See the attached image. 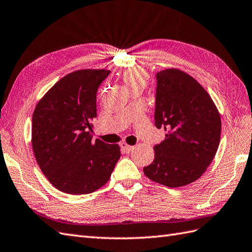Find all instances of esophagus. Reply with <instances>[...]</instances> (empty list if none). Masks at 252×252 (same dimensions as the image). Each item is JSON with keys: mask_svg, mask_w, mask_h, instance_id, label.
<instances>
[{"mask_svg": "<svg viewBox=\"0 0 252 252\" xmlns=\"http://www.w3.org/2000/svg\"><path fill=\"white\" fill-rule=\"evenodd\" d=\"M121 151L124 154H130L131 151H132V149L134 148V146H131V145H128V144H126V142H122L121 143Z\"/></svg>", "mask_w": 252, "mask_h": 252, "instance_id": "obj_1", "label": "esophagus"}]
</instances>
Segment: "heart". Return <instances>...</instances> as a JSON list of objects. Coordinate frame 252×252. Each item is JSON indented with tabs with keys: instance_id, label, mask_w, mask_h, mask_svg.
<instances>
[{
	"instance_id": "1",
	"label": "heart",
	"mask_w": 252,
	"mask_h": 252,
	"mask_svg": "<svg viewBox=\"0 0 252 252\" xmlns=\"http://www.w3.org/2000/svg\"><path fill=\"white\" fill-rule=\"evenodd\" d=\"M122 79L130 90L135 89L137 87H145L148 83V73L143 67H133L126 69L121 75Z\"/></svg>"
}]
</instances>
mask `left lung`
Listing matches in <instances>:
<instances>
[{
  "label": "left lung",
  "instance_id": "8db88e82",
  "mask_svg": "<svg viewBox=\"0 0 252 252\" xmlns=\"http://www.w3.org/2000/svg\"><path fill=\"white\" fill-rule=\"evenodd\" d=\"M155 125L167 133L156 145L155 159L144 174L158 184L178 188L205 173L218 150L221 118L197 80L178 68L157 73Z\"/></svg>",
  "mask_w": 252,
  "mask_h": 252
}]
</instances>
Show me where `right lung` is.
I'll use <instances>...</instances> for the list:
<instances>
[{
	"mask_svg": "<svg viewBox=\"0 0 252 252\" xmlns=\"http://www.w3.org/2000/svg\"><path fill=\"white\" fill-rule=\"evenodd\" d=\"M108 69H78L62 77L34 109L32 148L49 183L68 194H88L107 183L118 144L92 139L96 92Z\"/></svg>",
	"mask_w": 252,
	"mask_h": 252,
	"instance_id": "1",
	"label": "right lung"
}]
</instances>
